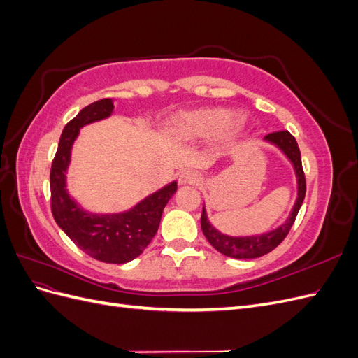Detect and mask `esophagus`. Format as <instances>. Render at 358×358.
Instances as JSON below:
<instances>
[{"instance_id":"1","label":"esophagus","mask_w":358,"mask_h":358,"mask_svg":"<svg viewBox=\"0 0 358 358\" xmlns=\"http://www.w3.org/2000/svg\"><path fill=\"white\" fill-rule=\"evenodd\" d=\"M199 175L196 171H192V170H185V171H182L180 175H179V179H178V182H179V185H194V183H197L199 182Z\"/></svg>"}]
</instances>
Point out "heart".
Here are the masks:
<instances>
[{
	"mask_svg": "<svg viewBox=\"0 0 358 358\" xmlns=\"http://www.w3.org/2000/svg\"><path fill=\"white\" fill-rule=\"evenodd\" d=\"M229 109L208 107L179 113L171 121V133L179 138H200L218 133L222 146H231L243 137V121Z\"/></svg>",
	"mask_w": 358,
	"mask_h": 358,
	"instance_id": "b5f03b06",
	"label": "heart"
}]
</instances>
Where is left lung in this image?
Instances as JSON below:
<instances>
[{
  "label": "left lung",
  "instance_id": "obj_1",
  "mask_svg": "<svg viewBox=\"0 0 358 358\" xmlns=\"http://www.w3.org/2000/svg\"><path fill=\"white\" fill-rule=\"evenodd\" d=\"M266 140L270 143L276 145L280 150H282V152L292 162V166H294L296 175H297V185H299L296 204L294 208H292V212L289 213L285 224L278 227L276 230L259 234V236H248V237H231V236H225L220 233L210 225L203 208V212H201L203 234L206 236V239L209 241V243L216 249V251H220L227 257L257 258L264 254H268L270 251H273V249L282 242L287 237V234L289 233L292 224L296 221V216L301 208V203L305 200L306 178H305V171H303V167H301V155H300V149L296 138L291 136L289 131H276V133L267 134Z\"/></svg>",
  "mask_w": 358,
  "mask_h": 358
}]
</instances>
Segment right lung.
Segmentation results:
<instances>
[{
  "label": "right lung",
  "mask_w": 358,
  "mask_h": 358,
  "mask_svg": "<svg viewBox=\"0 0 358 358\" xmlns=\"http://www.w3.org/2000/svg\"><path fill=\"white\" fill-rule=\"evenodd\" d=\"M112 112V100L103 99L86 106L64 127L50 169V209L62 231L83 252L99 262L124 264L142 254L152 241L159 227L162 209L176 192L178 183L171 182L124 213H88L71 200L66 189V171L74 138L83 125L101 121Z\"/></svg>",
  "instance_id": "add662e5"
}]
</instances>
